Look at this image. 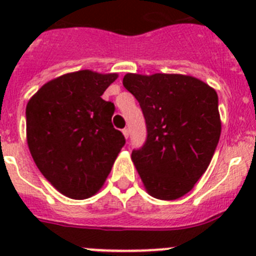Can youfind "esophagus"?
Masks as SVG:
<instances>
[{"label": "esophagus", "instance_id": "obj_1", "mask_svg": "<svg viewBox=\"0 0 256 256\" xmlns=\"http://www.w3.org/2000/svg\"><path fill=\"white\" fill-rule=\"evenodd\" d=\"M123 134H124V137H126V138H128V137H130V130H128V128H124Z\"/></svg>", "mask_w": 256, "mask_h": 256}]
</instances>
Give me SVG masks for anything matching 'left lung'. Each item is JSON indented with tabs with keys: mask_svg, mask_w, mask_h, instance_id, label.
<instances>
[{
	"mask_svg": "<svg viewBox=\"0 0 256 256\" xmlns=\"http://www.w3.org/2000/svg\"><path fill=\"white\" fill-rule=\"evenodd\" d=\"M123 86L138 101L148 136L132 160L151 196L176 200L205 173L220 137L218 94L190 76L126 74Z\"/></svg>",
	"mask_w": 256,
	"mask_h": 256,
	"instance_id": "1",
	"label": "left lung"
}]
</instances>
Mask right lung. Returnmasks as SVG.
I'll return each instance as SVG.
<instances>
[{"instance_id":"obj_1","label":"right lung","mask_w":256,"mask_h":256,"mask_svg":"<svg viewBox=\"0 0 256 256\" xmlns=\"http://www.w3.org/2000/svg\"><path fill=\"white\" fill-rule=\"evenodd\" d=\"M116 74L80 70L46 83L26 105V140L36 165L70 198L94 195L126 144L112 116L115 106L102 100Z\"/></svg>"}]
</instances>
